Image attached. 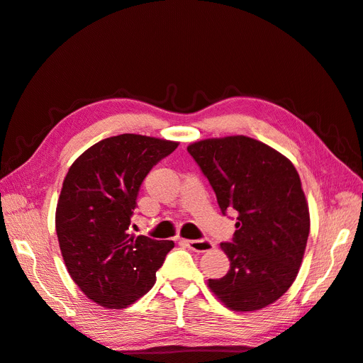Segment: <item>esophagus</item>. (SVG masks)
<instances>
[{"instance_id": "1", "label": "esophagus", "mask_w": 363, "mask_h": 363, "mask_svg": "<svg viewBox=\"0 0 363 363\" xmlns=\"http://www.w3.org/2000/svg\"><path fill=\"white\" fill-rule=\"evenodd\" d=\"M180 242H182V244H184L186 247H189L191 250L196 251V252H207V251L213 250V247H215V245L211 242V240H207V239H201V240L182 239Z\"/></svg>"}]
</instances>
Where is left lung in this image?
<instances>
[{"label":"left lung","mask_w":363,"mask_h":363,"mask_svg":"<svg viewBox=\"0 0 363 363\" xmlns=\"http://www.w3.org/2000/svg\"><path fill=\"white\" fill-rule=\"evenodd\" d=\"M188 151L221 212H238L232 242L221 244L230 269L208 279V288L232 311L263 309L291 288L301 267L311 216L300 175L288 157L247 136L199 140Z\"/></svg>","instance_id":"left-lung-1"}]
</instances>
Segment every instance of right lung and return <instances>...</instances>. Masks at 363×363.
Masks as SVG:
<instances>
[{"label":"right lung","mask_w":363,"mask_h":363,"mask_svg":"<svg viewBox=\"0 0 363 363\" xmlns=\"http://www.w3.org/2000/svg\"><path fill=\"white\" fill-rule=\"evenodd\" d=\"M179 142L119 135L77 159L63 180L56 232L65 265L87 298L124 309L156 283L172 240L130 235L142 182Z\"/></svg>","instance_id":"obj_1"}]
</instances>
